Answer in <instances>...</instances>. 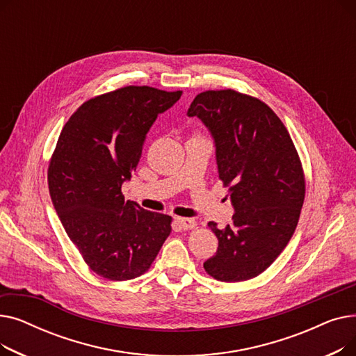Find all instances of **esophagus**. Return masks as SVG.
Segmentation results:
<instances>
[{
	"label": "esophagus",
	"instance_id": "obj_1",
	"mask_svg": "<svg viewBox=\"0 0 356 356\" xmlns=\"http://www.w3.org/2000/svg\"><path fill=\"white\" fill-rule=\"evenodd\" d=\"M176 222H177V225L181 228V229H184V231H188V229H193V228H196V220H193V219H191V218H176Z\"/></svg>",
	"mask_w": 356,
	"mask_h": 356
}]
</instances>
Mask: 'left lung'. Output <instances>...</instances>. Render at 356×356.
Returning a JSON list of instances; mask_svg holds the SVG:
<instances>
[{
	"label": "left lung",
	"mask_w": 356,
	"mask_h": 356,
	"mask_svg": "<svg viewBox=\"0 0 356 356\" xmlns=\"http://www.w3.org/2000/svg\"><path fill=\"white\" fill-rule=\"evenodd\" d=\"M188 115L211 129L219 179L235 208L231 227L208 222L218 251L203 268L219 282H245L266 271L294 234L306 195L302 160L283 121L247 93L200 92Z\"/></svg>",
	"instance_id": "left-lung-1"
}]
</instances>
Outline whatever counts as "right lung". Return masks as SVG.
<instances>
[{
    "instance_id": "add662e5",
    "label": "right lung",
    "mask_w": 356,
    "mask_h": 356,
    "mask_svg": "<svg viewBox=\"0 0 356 356\" xmlns=\"http://www.w3.org/2000/svg\"><path fill=\"white\" fill-rule=\"evenodd\" d=\"M180 97L129 85L90 98L70 115L50 157L53 207L88 267L106 280L147 273L172 232V216L125 200L121 186L136 172L149 127Z\"/></svg>"
}]
</instances>
